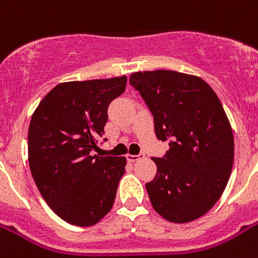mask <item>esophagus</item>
<instances>
[{"label": "esophagus", "mask_w": 258, "mask_h": 258, "mask_svg": "<svg viewBox=\"0 0 258 258\" xmlns=\"http://www.w3.org/2000/svg\"><path fill=\"white\" fill-rule=\"evenodd\" d=\"M142 158H145V154L143 153L138 154V155H133V154H128V155H127V159H128L130 162H137L139 161V159H142Z\"/></svg>", "instance_id": "obj_1"}]
</instances>
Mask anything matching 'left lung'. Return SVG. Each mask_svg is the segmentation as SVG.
<instances>
[{"instance_id":"obj_1","label":"left lung","mask_w":258,"mask_h":258,"mask_svg":"<svg viewBox=\"0 0 258 258\" xmlns=\"http://www.w3.org/2000/svg\"><path fill=\"white\" fill-rule=\"evenodd\" d=\"M130 84L153 113L158 139L170 141L146 183L154 210L175 224L200 218L220 200L233 167V131L220 99L201 78L175 71L137 72Z\"/></svg>"}]
</instances>
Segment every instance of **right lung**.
<instances>
[{"label":"right lung","mask_w":258,"mask_h":258,"mask_svg":"<svg viewBox=\"0 0 258 258\" xmlns=\"http://www.w3.org/2000/svg\"><path fill=\"white\" fill-rule=\"evenodd\" d=\"M125 84V76L61 83L32 116L28 154L34 183L48 206L72 225L92 226L112 208L125 158L92 151L104 135L109 103Z\"/></svg>","instance_id":"obj_1"}]
</instances>
